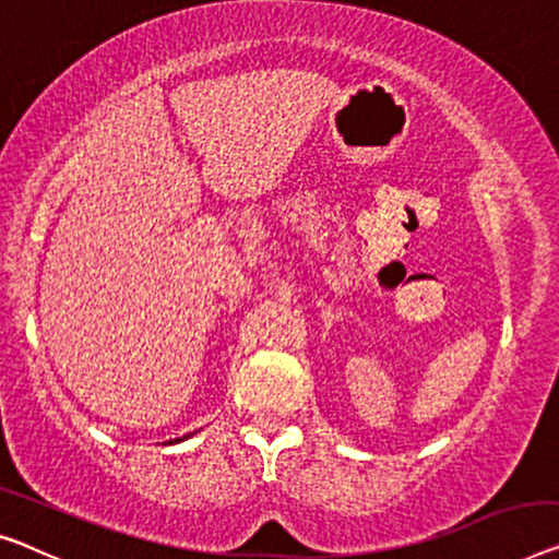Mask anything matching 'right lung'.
Masks as SVG:
<instances>
[{
	"instance_id": "right-lung-1",
	"label": "right lung",
	"mask_w": 559,
	"mask_h": 559,
	"mask_svg": "<svg viewBox=\"0 0 559 559\" xmlns=\"http://www.w3.org/2000/svg\"><path fill=\"white\" fill-rule=\"evenodd\" d=\"M188 437H190V435H188ZM175 441H180V439H175Z\"/></svg>"
}]
</instances>
